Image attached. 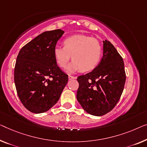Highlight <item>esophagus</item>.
<instances>
[{
	"mask_svg": "<svg viewBox=\"0 0 147 147\" xmlns=\"http://www.w3.org/2000/svg\"><path fill=\"white\" fill-rule=\"evenodd\" d=\"M74 78H76V77H75V76H71V75H69V80L74 79Z\"/></svg>",
	"mask_w": 147,
	"mask_h": 147,
	"instance_id": "34e87169",
	"label": "esophagus"
}]
</instances>
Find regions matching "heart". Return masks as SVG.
Segmentation results:
<instances>
[{"instance_id": "heart-1", "label": "heart", "mask_w": 147, "mask_h": 147, "mask_svg": "<svg viewBox=\"0 0 147 147\" xmlns=\"http://www.w3.org/2000/svg\"><path fill=\"white\" fill-rule=\"evenodd\" d=\"M64 47L56 46L53 56L57 65L65 68L70 59L73 61L67 68L69 73L82 70L87 72L93 70L99 64L102 49L97 39L84 35H74L63 41Z\"/></svg>"}]
</instances>
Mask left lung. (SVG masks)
Here are the masks:
<instances>
[{"mask_svg":"<svg viewBox=\"0 0 147 147\" xmlns=\"http://www.w3.org/2000/svg\"><path fill=\"white\" fill-rule=\"evenodd\" d=\"M103 56L90 73L79 76L76 98L88 113L106 114L116 106L126 80L121 55L109 41H103Z\"/></svg>","mask_w":147,"mask_h":147,"instance_id":"left-lung-1","label":"left lung"}]
</instances>
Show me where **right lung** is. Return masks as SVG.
Wrapping results in <instances>:
<instances>
[{"instance_id": "obj_1", "label": "right lung", "mask_w": 147, "mask_h": 147, "mask_svg": "<svg viewBox=\"0 0 147 147\" xmlns=\"http://www.w3.org/2000/svg\"><path fill=\"white\" fill-rule=\"evenodd\" d=\"M58 29L39 34L22 48L14 68L18 96L34 113L45 112L59 100L68 75L57 66L53 49L64 34Z\"/></svg>"}]
</instances>
